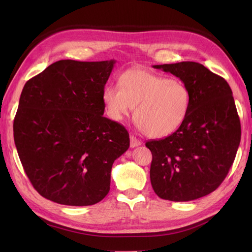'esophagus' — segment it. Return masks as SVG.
Listing matches in <instances>:
<instances>
[{
  "label": "esophagus",
  "instance_id": "34e87169",
  "mask_svg": "<svg viewBox=\"0 0 252 252\" xmlns=\"http://www.w3.org/2000/svg\"><path fill=\"white\" fill-rule=\"evenodd\" d=\"M142 144L141 140H139L138 138H135L134 135H130V147H136V146H140Z\"/></svg>",
  "mask_w": 252,
  "mask_h": 252
}]
</instances>
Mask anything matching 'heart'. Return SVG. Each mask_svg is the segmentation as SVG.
<instances>
[{"label":"heart","mask_w":252,"mask_h":252,"mask_svg":"<svg viewBox=\"0 0 252 252\" xmlns=\"http://www.w3.org/2000/svg\"><path fill=\"white\" fill-rule=\"evenodd\" d=\"M102 98L113 121H122L135 107L136 124L150 138H164L177 131L191 104V94L184 83L144 68L122 73L119 85L106 86Z\"/></svg>","instance_id":"b5f03b06"}]
</instances>
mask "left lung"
I'll return each instance as SVG.
<instances>
[{"label":"left lung","mask_w":252,"mask_h":252,"mask_svg":"<svg viewBox=\"0 0 252 252\" xmlns=\"http://www.w3.org/2000/svg\"><path fill=\"white\" fill-rule=\"evenodd\" d=\"M189 88L191 104L184 123L161 140L146 142L152 154L151 186L158 196L188 202L222 184L241 142L232 91L220 75L196 62L155 65Z\"/></svg>","instance_id":"1"}]
</instances>
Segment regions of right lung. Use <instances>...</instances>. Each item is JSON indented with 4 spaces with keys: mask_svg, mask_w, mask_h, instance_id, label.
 <instances>
[{
    "mask_svg": "<svg viewBox=\"0 0 252 252\" xmlns=\"http://www.w3.org/2000/svg\"><path fill=\"white\" fill-rule=\"evenodd\" d=\"M116 61L61 60L28 80L13 121L25 173L45 199L89 206L110 189L112 164L129 133L103 117V90Z\"/></svg>",
    "mask_w": 252,
    "mask_h": 252,
    "instance_id": "1",
    "label": "right lung"
}]
</instances>
